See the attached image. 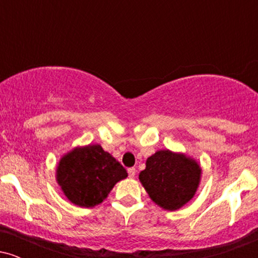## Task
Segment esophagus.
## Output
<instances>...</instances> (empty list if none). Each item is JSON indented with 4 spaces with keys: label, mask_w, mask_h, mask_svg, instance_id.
<instances>
[{
    "label": "esophagus",
    "mask_w": 258,
    "mask_h": 258,
    "mask_svg": "<svg viewBox=\"0 0 258 258\" xmlns=\"http://www.w3.org/2000/svg\"><path fill=\"white\" fill-rule=\"evenodd\" d=\"M127 172H128L130 178H133V177L136 176V168L135 167H130L128 170H127Z\"/></svg>",
    "instance_id": "34e87169"
}]
</instances>
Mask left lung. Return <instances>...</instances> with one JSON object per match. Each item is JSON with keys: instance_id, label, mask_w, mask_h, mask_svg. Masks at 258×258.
Masks as SVG:
<instances>
[{"instance_id": "obj_1", "label": "left lung", "mask_w": 258, "mask_h": 258, "mask_svg": "<svg viewBox=\"0 0 258 258\" xmlns=\"http://www.w3.org/2000/svg\"><path fill=\"white\" fill-rule=\"evenodd\" d=\"M201 179L197 160L183 153L158 150L147 159L139 180L156 205L167 211L183 207L194 198Z\"/></svg>"}]
</instances>
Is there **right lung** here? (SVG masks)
<instances>
[{
  "label": "right lung",
  "instance_id": "right-lung-1",
  "mask_svg": "<svg viewBox=\"0 0 258 258\" xmlns=\"http://www.w3.org/2000/svg\"><path fill=\"white\" fill-rule=\"evenodd\" d=\"M127 177V171L100 144L76 147L58 162L55 179L70 203L94 207L108 198L114 185Z\"/></svg>",
  "mask_w": 258,
  "mask_h": 258
}]
</instances>
